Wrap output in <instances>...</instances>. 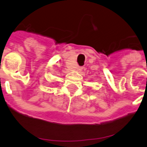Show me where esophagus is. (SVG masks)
I'll return each mask as SVG.
<instances>
[{
	"instance_id": "obj_1",
	"label": "esophagus",
	"mask_w": 147,
	"mask_h": 147,
	"mask_svg": "<svg viewBox=\"0 0 147 147\" xmlns=\"http://www.w3.org/2000/svg\"><path fill=\"white\" fill-rule=\"evenodd\" d=\"M76 69H77V70H78V71H81L82 69V67H80V66H78V67H77Z\"/></svg>"
}]
</instances>
